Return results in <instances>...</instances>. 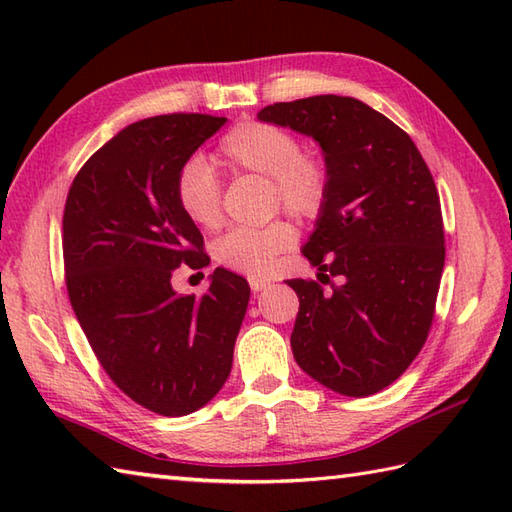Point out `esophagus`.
Returning a JSON list of instances; mask_svg holds the SVG:
<instances>
[{
	"mask_svg": "<svg viewBox=\"0 0 512 512\" xmlns=\"http://www.w3.org/2000/svg\"><path fill=\"white\" fill-rule=\"evenodd\" d=\"M248 286H250V290H253V292H259V290H264L268 286V281L266 279H259V277H248Z\"/></svg>",
	"mask_w": 512,
	"mask_h": 512,
	"instance_id": "1",
	"label": "esophagus"
}]
</instances>
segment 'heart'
I'll return each mask as SVG.
<instances>
[{"instance_id": "1", "label": "heart", "mask_w": 512, "mask_h": 512, "mask_svg": "<svg viewBox=\"0 0 512 512\" xmlns=\"http://www.w3.org/2000/svg\"><path fill=\"white\" fill-rule=\"evenodd\" d=\"M217 160L231 173L268 178L270 200L301 220H314L330 200L332 176L323 156L301 151L299 138L288 129L242 121L228 129L217 145ZM173 195L189 222L213 231L222 224V180L209 162L191 156L176 173ZM295 244V228L273 220L257 228H233L215 242L213 255L222 266L250 277H266L277 257Z\"/></svg>"}]
</instances>
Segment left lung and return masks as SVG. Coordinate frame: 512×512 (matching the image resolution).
I'll return each mask as SVG.
<instances>
[{"label":"left lung","mask_w":512,"mask_h":512,"mask_svg":"<svg viewBox=\"0 0 512 512\" xmlns=\"http://www.w3.org/2000/svg\"><path fill=\"white\" fill-rule=\"evenodd\" d=\"M257 118L312 136L332 176L303 246L322 284L288 281L299 297L292 354L336 394L372 396L413 363L436 314L444 268L436 182L409 134L350 96L275 103Z\"/></svg>","instance_id":"1"}]
</instances>
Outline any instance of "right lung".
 Listing matches in <instances>:
<instances>
[{"label":"right lung","mask_w":512,"mask_h":512,"mask_svg":"<svg viewBox=\"0 0 512 512\" xmlns=\"http://www.w3.org/2000/svg\"><path fill=\"white\" fill-rule=\"evenodd\" d=\"M224 123L180 112L129 125L90 156L65 200L72 310L114 385L160 416H187L222 389L250 297L246 279L224 268L202 297L171 286L182 264L211 262L173 182Z\"/></svg>","instance_id":"obj_1"}]
</instances>
